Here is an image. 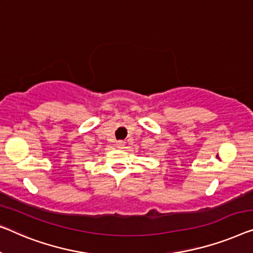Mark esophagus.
Instances as JSON below:
<instances>
[{"instance_id": "obj_1", "label": "esophagus", "mask_w": 253, "mask_h": 253, "mask_svg": "<svg viewBox=\"0 0 253 253\" xmlns=\"http://www.w3.org/2000/svg\"><path fill=\"white\" fill-rule=\"evenodd\" d=\"M117 148H119V149H123L124 146H125V141H118L117 142Z\"/></svg>"}]
</instances>
